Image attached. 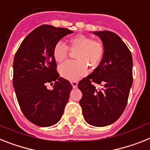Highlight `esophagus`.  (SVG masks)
I'll return each instance as SVG.
<instances>
[{"label":"esophagus","instance_id":"esophagus-1","mask_svg":"<svg viewBox=\"0 0 150 150\" xmlns=\"http://www.w3.org/2000/svg\"><path fill=\"white\" fill-rule=\"evenodd\" d=\"M71 84L72 85L73 88H76L78 87V82L77 81H71Z\"/></svg>","mask_w":150,"mask_h":150}]
</instances>
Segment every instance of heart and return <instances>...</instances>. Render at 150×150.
<instances>
[{
	"instance_id": "b5f03b06",
	"label": "heart",
	"mask_w": 150,
	"mask_h": 150,
	"mask_svg": "<svg viewBox=\"0 0 150 150\" xmlns=\"http://www.w3.org/2000/svg\"><path fill=\"white\" fill-rule=\"evenodd\" d=\"M69 49L75 52L76 61H69L60 65L61 76L70 81H77L88 71L87 65L95 69L102 60L104 53L103 44L88 36L78 34L69 40ZM69 50L62 42H58L53 49V57L57 62H62L68 57Z\"/></svg>"
}]
</instances>
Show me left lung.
Wrapping results in <instances>:
<instances>
[{"mask_svg":"<svg viewBox=\"0 0 150 150\" xmlns=\"http://www.w3.org/2000/svg\"><path fill=\"white\" fill-rule=\"evenodd\" d=\"M101 40L104 53L91 74L79 81L82 92L79 104L85 121L94 127H105L117 120L127 104L133 84V59L118 35L110 31L92 32ZM103 87L96 89L93 83Z\"/></svg>","mask_w":150,"mask_h":150,"instance_id":"8db88e82","label":"left lung"}]
</instances>
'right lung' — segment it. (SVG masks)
<instances>
[{
	"instance_id": "right-lung-1",
	"label": "right lung",
	"mask_w": 150,
	"mask_h": 150,
	"mask_svg": "<svg viewBox=\"0 0 150 150\" xmlns=\"http://www.w3.org/2000/svg\"><path fill=\"white\" fill-rule=\"evenodd\" d=\"M72 31L42 25L23 40L13 59V85L23 114L42 127L57 124L63 114L72 86L59 77L53 57L54 46ZM54 83V88H46Z\"/></svg>"
}]
</instances>
